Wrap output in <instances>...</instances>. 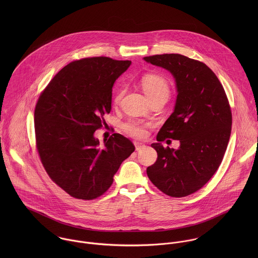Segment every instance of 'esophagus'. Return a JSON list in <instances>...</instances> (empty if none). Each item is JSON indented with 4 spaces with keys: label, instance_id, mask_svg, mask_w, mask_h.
I'll return each mask as SVG.
<instances>
[{
    "label": "esophagus",
    "instance_id": "34e87169",
    "mask_svg": "<svg viewBox=\"0 0 258 258\" xmlns=\"http://www.w3.org/2000/svg\"><path fill=\"white\" fill-rule=\"evenodd\" d=\"M134 145H135V149H136L137 151H139V150H141V149L146 147V146H145V144H143V143H139V142H134Z\"/></svg>",
    "mask_w": 258,
    "mask_h": 258
}]
</instances>
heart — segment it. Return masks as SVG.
<instances>
[{"mask_svg": "<svg viewBox=\"0 0 258 258\" xmlns=\"http://www.w3.org/2000/svg\"><path fill=\"white\" fill-rule=\"evenodd\" d=\"M141 85L143 91L147 95L148 98L159 96V95H166L169 96L170 87L169 83L165 77L160 74H145L141 79ZM123 95V89L120 88L115 97H114V104H118L121 97ZM148 124L142 123L137 120H128L122 125L123 131L131 137L134 138H143L147 135Z\"/></svg>", "mask_w": 258, "mask_h": 258, "instance_id": "heart-1", "label": "heart"}]
</instances>
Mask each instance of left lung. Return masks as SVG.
<instances>
[{"label":"left lung","mask_w":258,"mask_h":258,"mask_svg":"<svg viewBox=\"0 0 258 258\" xmlns=\"http://www.w3.org/2000/svg\"><path fill=\"white\" fill-rule=\"evenodd\" d=\"M175 78L174 112L151 146L158 158L147 168L150 181L164 194L183 198L207 184L221 165L231 131V111L219 78L204 62L178 53L144 57ZM167 138L180 141L177 150L164 148ZM170 141V140H168Z\"/></svg>","instance_id":"1"}]
</instances>
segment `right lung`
<instances>
[{"label": "right lung", "instance_id": "obj_1", "mask_svg": "<svg viewBox=\"0 0 258 258\" xmlns=\"http://www.w3.org/2000/svg\"><path fill=\"white\" fill-rule=\"evenodd\" d=\"M130 64L105 56L74 60L55 74L37 100L40 161L49 178L74 198L89 201L103 195L135 150L118 133L102 145L94 137L104 114L110 113L113 84Z\"/></svg>", "mask_w": 258, "mask_h": 258}]
</instances>
